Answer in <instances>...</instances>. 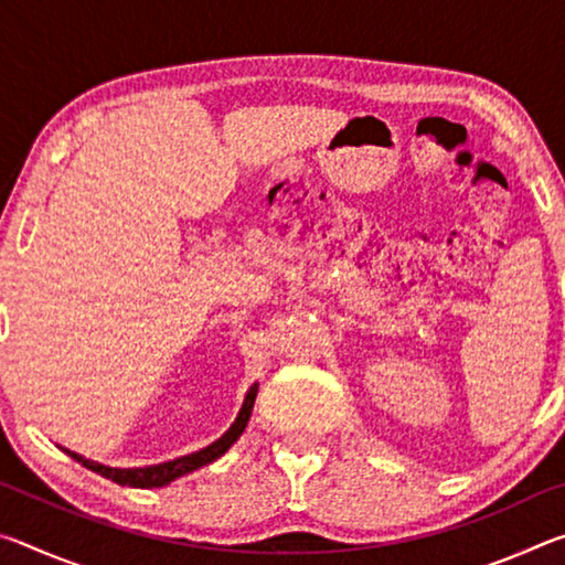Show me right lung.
Instances as JSON below:
<instances>
[{
	"label": "right lung",
	"mask_w": 565,
	"mask_h": 565,
	"mask_svg": "<svg viewBox=\"0 0 565 565\" xmlns=\"http://www.w3.org/2000/svg\"><path fill=\"white\" fill-rule=\"evenodd\" d=\"M256 394H259V384H254L246 391L244 404H242V408H238L234 424L228 426V431H224V436H218L214 444H209L206 448H199V451H194V454L174 458V461L141 466V468H114V466H104L99 461H92V458H84L82 454L70 451V448H62V446L60 448L66 456H72L76 463H82L84 468H89V471L109 478V481H114V483L131 486V489H161V486H169L171 481H177V478L196 471V468L212 463V461H216V458H222L228 448L238 441V436L244 434L248 418H252Z\"/></svg>",
	"instance_id": "obj_1"
}]
</instances>
